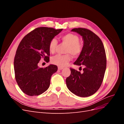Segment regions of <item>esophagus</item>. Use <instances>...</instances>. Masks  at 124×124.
<instances>
[{
  "label": "esophagus",
  "mask_w": 124,
  "mask_h": 124,
  "mask_svg": "<svg viewBox=\"0 0 124 124\" xmlns=\"http://www.w3.org/2000/svg\"><path fill=\"white\" fill-rule=\"evenodd\" d=\"M63 67H58V70H62V69H63Z\"/></svg>",
  "instance_id": "1"
}]
</instances>
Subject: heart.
I'll list each match as a JSON object with an SVG mask.
<instances>
[{"label": "heart", "mask_w": 124, "mask_h": 124, "mask_svg": "<svg viewBox=\"0 0 124 124\" xmlns=\"http://www.w3.org/2000/svg\"><path fill=\"white\" fill-rule=\"evenodd\" d=\"M61 38L63 43L68 44V46L66 50V53H70L76 57L80 55L83 49V46L80 42V38L77 35L69 33L61 36ZM57 46V41L56 39H52L49 43L48 48L52 53L55 52ZM71 59L69 54L57 55L53 56L51 59V62L54 65L60 67L66 66Z\"/></svg>", "instance_id": "heart-1"}]
</instances>
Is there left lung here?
<instances>
[{
  "instance_id": "obj_1",
  "label": "left lung",
  "mask_w": 124,
  "mask_h": 124,
  "mask_svg": "<svg viewBox=\"0 0 124 124\" xmlns=\"http://www.w3.org/2000/svg\"><path fill=\"white\" fill-rule=\"evenodd\" d=\"M71 31L80 35L83 40L82 51L74 64L84 65V68L83 73L70 68L67 86L78 96L88 97L94 94L102 84L107 66L106 52L101 39L90 30L78 28Z\"/></svg>"
}]
</instances>
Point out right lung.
I'll list each match as a JSON object with an SVG mask.
<instances>
[{"instance_id": "add662e5", "label": "right lung", "mask_w": 124, "mask_h": 124, "mask_svg": "<svg viewBox=\"0 0 124 124\" xmlns=\"http://www.w3.org/2000/svg\"><path fill=\"white\" fill-rule=\"evenodd\" d=\"M62 31L50 27H39L26 35L18 45L14 60L15 77L22 91L30 96L42 94L48 88L52 74L57 67L50 65L40 68L41 58L50 61V41Z\"/></svg>"}]
</instances>
